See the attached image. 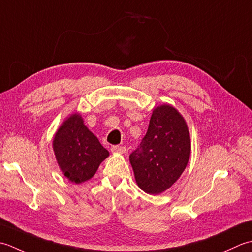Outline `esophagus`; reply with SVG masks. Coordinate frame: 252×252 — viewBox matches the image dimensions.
Masks as SVG:
<instances>
[{
    "mask_svg": "<svg viewBox=\"0 0 252 252\" xmlns=\"http://www.w3.org/2000/svg\"><path fill=\"white\" fill-rule=\"evenodd\" d=\"M111 151L113 153H125L126 148L123 147V146H113L111 148Z\"/></svg>",
    "mask_w": 252,
    "mask_h": 252,
    "instance_id": "1",
    "label": "esophagus"
}]
</instances>
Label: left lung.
Wrapping results in <instances>:
<instances>
[{
	"label": "left lung",
	"instance_id": "left-lung-1",
	"mask_svg": "<svg viewBox=\"0 0 252 252\" xmlns=\"http://www.w3.org/2000/svg\"><path fill=\"white\" fill-rule=\"evenodd\" d=\"M190 151V135L181 113L169 104L156 107L146 136L129 156L138 186L150 194L165 191L181 177Z\"/></svg>",
	"mask_w": 252,
	"mask_h": 252
}]
</instances>
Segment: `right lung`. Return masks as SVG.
Returning <instances> with one entry per match:
<instances>
[{
	"instance_id": "add662e5",
	"label": "right lung",
	"mask_w": 252,
	"mask_h": 252,
	"mask_svg": "<svg viewBox=\"0 0 252 252\" xmlns=\"http://www.w3.org/2000/svg\"><path fill=\"white\" fill-rule=\"evenodd\" d=\"M53 150L62 173L75 184L94 177L102 161L110 155L78 113L62 123L53 138Z\"/></svg>"
}]
</instances>
